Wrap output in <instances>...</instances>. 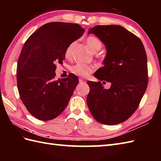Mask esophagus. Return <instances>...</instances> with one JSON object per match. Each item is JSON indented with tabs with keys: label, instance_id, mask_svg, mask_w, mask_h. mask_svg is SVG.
Segmentation results:
<instances>
[{
	"label": "esophagus",
	"instance_id": "obj_1",
	"mask_svg": "<svg viewBox=\"0 0 161 161\" xmlns=\"http://www.w3.org/2000/svg\"><path fill=\"white\" fill-rule=\"evenodd\" d=\"M86 82V80L84 78H80V83L81 84H85Z\"/></svg>",
	"mask_w": 161,
	"mask_h": 161
}]
</instances>
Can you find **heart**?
<instances>
[{
	"label": "heart",
	"mask_w": 161,
	"mask_h": 161,
	"mask_svg": "<svg viewBox=\"0 0 161 161\" xmlns=\"http://www.w3.org/2000/svg\"><path fill=\"white\" fill-rule=\"evenodd\" d=\"M86 43L88 47H89L93 53L98 52V51L102 48V43L100 39H99L96 36H87L86 39ZM75 44H76V42H74L73 43H71L70 45L68 46L66 51V57H70L72 55V53H73ZM95 66H91V65H86L84 64L80 63L75 65V66L72 68V71H73V73H74L75 74L80 75V76H87V75H89L90 73H91L92 71H93L95 70Z\"/></svg>",
	"instance_id": "heart-1"
}]
</instances>
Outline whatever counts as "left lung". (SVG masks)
Returning <instances> with one entry per match:
<instances>
[{"mask_svg": "<svg viewBox=\"0 0 161 161\" xmlns=\"http://www.w3.org/2000/svg\"><path fill=\"white\" fill-rule=\"evenodd\" d=\"M88 33L100 39L107 50L103 67L94 73L100 81H87L88 107L102 124H119L136 111L147 87L145 47L138 36L119 25H97ZM100 80L110 82V88L104 89Z\"/></svg>", "mask_w": 161, "mask_h": 161, "instance_id": "obj_1", "label": "left lung"}]
</instances>
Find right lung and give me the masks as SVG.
Wrapping results in <instances>:
<instances>
[{"label": "right lung", "instance_id": "right-lung-1", "mask_svg": "<svg viewBox=\"0 0 161 161\" xmlns=\"http://www.w3.org/2000/svg\"><path fill=\"white\" fill-rule=\"evenodd\" d=\"M84 31L77 23H48L24 44L17 63V87L20 100L35 118L51 120L67 107L79 79L70 73L56 80V64H63L67 47Z\"/></svg>", "mask_w": 161, "mask_h": 161}]
</instances>
